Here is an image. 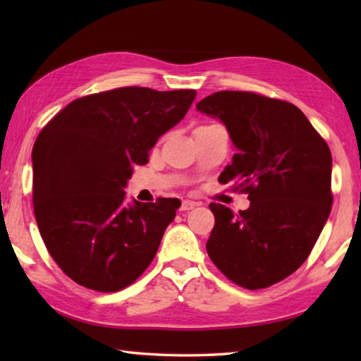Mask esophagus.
I'll use <instances>...</instances> for the list:
<instances>
[{
    "mask_svg": "<svg viewBox=\"0 0 361 361\" xmlns=\"http://www.w3.org/2000/svg\"><path fill=\"white\" fill-rule=\"evenodd\" d=\"M197 206H200V203L198 202H192V200H185L181 203V211H190V209H194V208H197Z\"/></svg>",
    "mask_w": 361,
    "mask_h": 361,
    "instance_id": "1",
    "label": "esophagus"
}]
</instances>
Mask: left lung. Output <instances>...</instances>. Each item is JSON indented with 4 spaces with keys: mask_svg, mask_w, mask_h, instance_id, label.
I'll list each match as a JSON object with an SVG mask.
<instances>
[{
    "mask_svg": "<svg viewBox=\"0 0 361 361\" xmlns=\"http://www.w3.org/2000/svg\"><path fill=\"white\" fill-rule=\"evenodd\" d=\"M197 110L219 119L237 153L219 181L237 183L250 208L211 203L206 243L228 279L257 290L286 279L309 257L332 208V155L293 104L248 91H219Z\"/></svg>",
    "mask_w": 361,
    "mask_h": 361,
    "instance_id": "8db88e82",
    "label": "left lung"
}]
</instances>
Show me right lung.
I'll list each match as a JSON object with an SVG mask.
<instances>
[{
	"label": "right lung",
	"instance_id": "obj_1",
	"mask_svg": "<svg viewBox=\"0 0 361 361\" xmlns=\"http://www.w3.org/2000/svg\"><path fill=\"white\" fill-rule=\"evenodd\" d=\"M195 96V90L105 91L75 99L38 135L35 220L49 255L74 282L118 291L150 265L181 203H127L124 189Z\"/></svg>",
	"mask_w": 361,
	"mask_h": 361
}]
</instances>
